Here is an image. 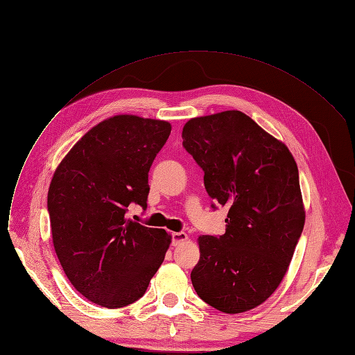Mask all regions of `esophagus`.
I'll list each match as a JSON object with an SVG mask.
<instances>
[{
	"instance_id": "esophagus-1",
	"label": "esophagus",
	"mask_w": 355,
	"mask_h": 355,
	"mask_svg": "<svg viewBox=\"0 0 355 355\" xmlns=\"http://www.w3.org/2000/svg\"><path fill=\"white\" fill-rule=\"evenodd\" d=\"M184 241H187V235L184 232H173L172 234V245L173 246H176Z\"/></svg>"
}]
</instances>
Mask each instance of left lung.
<instances>
[{
  "instance_id": "obj_1",
  "label": "left lung",
  "mask_w": 355,
  "mask_h": 355,
  "mask_svg": "<svg viewBox=\"0 0 355 355\" xmlns=\"http://www.w3.org/2000/svg\"><path fill=\"white\" fill-rule=\"evenodd\" d=\"M182 139L205 173L214 209L229 206L225 234L199 238L193 288L226 314L252 309L281 284L302 234L297 163L284 143L238 110L191 119Z\"/></svg>"
}]
</instances>
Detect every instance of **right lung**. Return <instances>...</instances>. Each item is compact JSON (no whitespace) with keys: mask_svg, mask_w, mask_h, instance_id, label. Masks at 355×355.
<instances>
[{"mask_svg":"<svg viewBox=\"0 0 355 355\" xmlns=\"http://www.w3.org/2000/svg\"><path fill=\"white\" fill-rule=\"evenodd\" d=\"M171 123L120 114L83 136L54 172L47 207L57 258L78 293L106 308L143 297L171 235L126 216L148 207L150 166Z\"/></svg>","mask_w":355,"mask_h":355,"instance_id":"1","label":"right lung"}]
</instances>
